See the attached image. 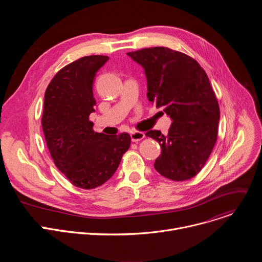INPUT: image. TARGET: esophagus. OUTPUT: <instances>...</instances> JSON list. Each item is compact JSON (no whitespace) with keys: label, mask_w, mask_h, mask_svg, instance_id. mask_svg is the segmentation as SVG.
<instances>
[{"label":"esophagus","mask_w":262,"mask_h":262,"mask_svg":"<svg viewBox=\"0 0 262 262\" xmlns=\"http://www.w3.org/2000/svg\"><path fill=\"white\" fill-rule=\"evenodd\" d=\"M130 138L133 142H139L145 138V134L142 132H133L130 134Z\"/></svg>","instance_id":"34e87169"}]
</instances>
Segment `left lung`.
Masks as SVG:
<instances>
[{
  "instance_id": "left-lung-1",
  "label": "left lung",
  "mask_w": 262,
  "mask_h": 262,
  "mask_svg": "<svg viewBox=\"0 0 262 262\" xmlns=\"http://www.w3.org/2000/svg\"><path fill=\"white\" fill-rule=\"evenodd\" d=\"M127 55L145 70L148 100L164 107L173 121L167 136L156 129L146 133L162 147L156 170L175 181L193 178L217 138L220 107L206 72L192 57L164 47Z\"/></svg>"
}]
</instances>
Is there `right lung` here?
I'll return each mask as SVG.
<instances>
[{"instance_id":"obj_1","label":"right lung","mask_w":262,"mask_h":262,"mask_svg":"<svg viewBox=\"0 0 262 262\" xmlns=\"http://www.w3.org/2000/svg\"><path fill=\"white\" fill-rule=\"evenodd\" d=\"M107 56L78 59L60 69L45 94L42 129L56 167L78 188L95 189L117 170L130 146L127 133L106 136L93 130V83Z\"/></svg>"}]
</instances>
